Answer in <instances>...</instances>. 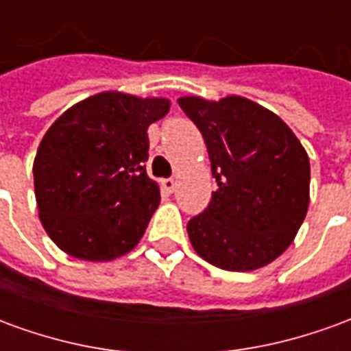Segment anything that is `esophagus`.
<instances>
[{
    "instance_id": "34e87169",
    "label": "esophagus",
    "mask_w": 351,
    "mask_h": 351,
    "mask_svg": "<svg viewBox=\"0 0 351 351\" xmlns=\"http://www.w3.org/2000/svg\"><path fill=\"white\" fill-rule=\"evenodd\" d=\"M175 186L176 182L173 178H163V180H161V188L167 191V193H173V191H175Z\"/></svg>"
}]
</instances>
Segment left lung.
Masks as SVG:
<instances>
[{"label":"left lung","instance_id":"1","mask_svg":"<svg viewBox=\"0 0 351 351\" xmlns=\"http://www.w3.org/2000/svg\"><path fill=\"white\" fill-rule=\"evenodd\" d=\"M178 105L205 138L218 190L188 221L201 258L223 271H256L293 243L310 201V161L299 138L269 108L241 95Z\"/></svg>","mask_w":351,"mask_h":351}]
</instances>
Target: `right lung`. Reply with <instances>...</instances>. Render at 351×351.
<instances>
[{
    "instance_id": "1",
    "label": "right lung",
    "mask_w": 351,
    "mask_h": 351,
    "mask_svg": "<svg viewBox=\"0 0 351 351\" xmlns=\"http://www.w3.org/2000/svg\"><path fill=\"white\" fill-rule=\"evenodd\" d=\"M169 107L165 97L101 92L50 125L34 184L43 228L60 250L112 261L137 246L160 205V186L146 175V131Z\"/></svg>"
}]
</instances>
